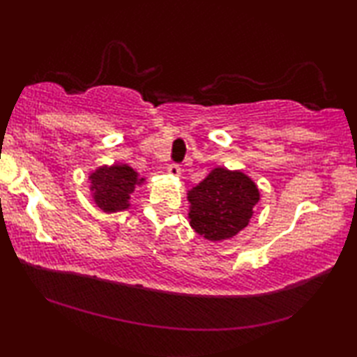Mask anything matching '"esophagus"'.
<instances>
[{
  "instance_id": "obj_1",
  "label": "esophagus",
  "mask_w": 357,
  "mask_h": 357,
  "mask_svg": "<svg viewBox=\"0 0 357 357\" xmlns=\"http://www.w3.org/2000/svg\"><path fill=\"white\" fill-rule=\"evenodd\" d=\"M167 172L170 173L172 176H179L181 172H183V170H181V167H179V165H176V164H172L170 167L167 168Z\"/></svg>"
}]
</instances>
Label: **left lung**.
<instances>
[{"instance_id": "8db88e82", "label": "left lung", "mask_w": 357, "mask_h": 357, "mask_svg": "<svg viewBox=\"0 0 357 357\" xmlns=\"http://www.w3.org/2000/svg\"><path fill=\"white\" fill-rule=\"evenodd\" d=\"M190 227L209 241L229 239L249 225L259 200L257 184L243 172L217 167L187 193Z\"/></svg>"}]
</instances>
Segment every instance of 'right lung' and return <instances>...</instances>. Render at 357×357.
Listing matches in <instances>:
<instances>
[{"mask_svg": "<svg viewBox=\"0 0 357 357\" xmlns=\"http://www.w3.org/2000/svg\"><path fill=\"white\" fill-rule=\"evenodd\" d=\"M91 193L98 206L104 213H118L130 206V195L144 178H138L134 168L126 164L104 165L89 174Z\"/></svg>", "mask_w": 357, "mask_h": 357, "instance_id": "obj_1", "label": "right lung"}]
</instances>
